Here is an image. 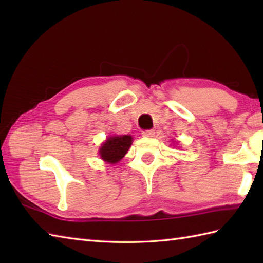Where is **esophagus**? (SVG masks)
Here are the masks:
<instances>
[{"label": "esophagus", "instance_id": "obj_1", "mask_svg": "<svg viewBox=\"0 0 263 263\" xmlns=\"http://www.w3.org/2000/svg\"><path fill=\"white\" fill-rule=\"evenodd\" d=\"M141 135L143 136V137H154L155 136V131L154 130H144V131H142V133Z\"/></svg>", "mask_w": 263, "mask_h": 263}]
</instances>
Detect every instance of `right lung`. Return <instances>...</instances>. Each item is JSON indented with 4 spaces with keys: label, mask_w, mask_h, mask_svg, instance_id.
Segmentation results:
<instances>
[{
    "label": "right lung",
    "mask_w": 263,
    "mask_h": 263,
    "mask_svg": "<svg viewBox=\"0 0 263 263\" xmlns=\"http://www.w3.org/2000/svg\"><path fill=\"white\" fill-rule=\"evenodd\" d=\"M131 143V136L109 137L99 149L100 157L105 161H107V163L115 164L124 157V155L127 153Z\"/></svg>",
    "instance_id": "1"
}]
</instances>
